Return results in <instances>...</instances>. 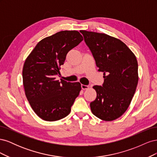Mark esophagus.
Wrapping results in <instances>:
<instances>
[{
    "label": "esophagus",
    "instance_id": "esophagus-1",
    "mask_svg": "<svg viewBox=\"0 0 157 157\" xmlns=\"http://www.w3.org/2000/svg\"><path fill=\"white\" fill-rule=\"evenodd\" d=\"M81 88L82 90H87L89 88V86H87V85H84V84H82L81 85Z\"/></svg>",
    "mask_w": 157,
    "mask_h": 157
}]
</instances>
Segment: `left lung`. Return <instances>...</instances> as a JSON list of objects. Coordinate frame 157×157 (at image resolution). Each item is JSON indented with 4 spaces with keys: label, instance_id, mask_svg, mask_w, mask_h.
<instances>
[{
    "label": "left lung",
    "instance_id": "left-lung-1",
    "mask_svg": "<svg viewBox=\"0 0 157 157\" xmlns=\"http://www.w3.org/2000/svg\"><path fill=\"white\" fill-rule=\"evenodd\" d=\"M91 50L98 71L103 73V86H94L97 97L90 103L94 115L112 121L121 117L129 107L138 82L136 56L121 40L105 33L81 30Z\"/></svg>",
    "mask_w": 157,
    "mask_h": 157
}]
</instances>
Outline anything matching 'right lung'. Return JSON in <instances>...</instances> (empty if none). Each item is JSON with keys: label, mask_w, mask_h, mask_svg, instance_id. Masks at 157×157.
<instances>
[{"label": "right lung", "mask_w": 157, "mask_h": 157, "mask_svg": "<svg viewBox=\"0 0 157 157\" xmlns=\"http://www.w3.org/2000/svg\"><path fill=\"white\" fill-rule=\"evenodd\" d=\"M83 40L77 31H62L46 37L27 56L22 76L25 96L42 120L56 121L67 117L81 90L79 82L56 80L68 52Z\"/></svg>", "instance_id": "obj_1"}]
</instances>
